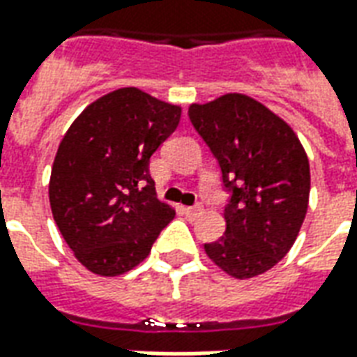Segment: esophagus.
Instances as JSON below:
<instances>
[{"instance_id": "esophagus-1", "label": "esophagus", "mask_w": 357, "mask_h": 357, "mask_svg": "<svg viewBox=\"0 0 357 357\" xmlns=\"http://www.w3.org/2000/svg\"><path fill=\"white\" fill-rule=\"evenodd\" d=\"M204 208H202V204H197V206H185L183 208V214L189 218H195V216H201Z\"/></svg>"}]
</instances>
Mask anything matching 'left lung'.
Segmentation results:
<instances>
[{
    "label": "left lung",
    "instance_id": "obj_1",
    "mask_svg": "<svg viewBox=\"0 0 357 357\" xmlns=\"http://www.w3.org/2000/svg\"><path fill=\"white\" fill-rule=\"evenodd\" d=\"M189 120L216 156L229 193L225 233L204 250L235 279L260 275L291 250L306 218L304 147L291 126L247 95L191 105Z\"/></svg>",
    "mask_w": 357,
    "mask_h": 357
}]
</instances>
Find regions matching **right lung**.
I'll list each match as a JSON object with an SVG mask.
<instances>
[{
	"label": "right lung",
	"mask_w": 357,
	"mask_h": 357,
	"mask_svg": "<svg viewBox=\"0 0 357 357\" xmlns=\"http://www.w3.org/2000/svg\"><path fill=\"white\" fill-rule=\"evenodd\" d=\"M179 116L178 105L122 88L91 102L65 133L51 168V212L89 271L114 277L133 269L176 216L156 199L149 160Z\"/></svg>",
	"instance_id": "obj_1"
}]
</instances>
